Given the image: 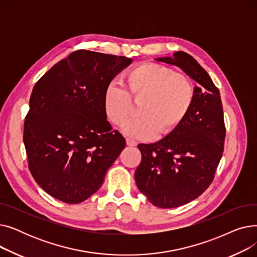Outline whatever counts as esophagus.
I'll return each mask as SVG.
<instances>
[{
    "label": "esophagus",
    "instance_id": "obj_1",
    "mask_svg": "<svg viewBox=\"0 0 257 257\" xmlns=\"http://www.w3.org/2000/svg\"><path fill=\"white\" fill-rule=\"evenodd\" d=\"M126 144H127V146H129V147H134V146L138 145V143H137L136 141L130 140V139H127V140H126Z\"/></svg>",
    "mask_w": 257,
    "mask_h": 257
}]
</instances>
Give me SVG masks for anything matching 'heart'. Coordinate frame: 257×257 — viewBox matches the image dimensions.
<instances>
[{
    "label": "heart",
    "instance_id": "1",
    "mask_svg": "<svg viewBox=\"0 0 257 257\" xmlns=\"http://www.w3.org/2000/svg\"><path fill=\"white\" fill-rule=\"evenodd\" d=\"M126 90L108 84L103 94L105 114L111 124L123 126L132 111V102H141V117L131 120L123 131L138 140H151L156 134L168 136L190 111L194 86L185 75L175 74L170 67L144 63L126 74Z\"/></svg>",
    "mask_w": 257,
    "mask_h": 257
}]
</instances>
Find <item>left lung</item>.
Instances as JSON below:
<instances>
[{"label": "left lung", "instance_id": "left-lung-1", "mask_svg": "<svg viewBox=\"0 0 257 257\" xmlns=\"http://www.w3.org/2000/svg\"><path fill=\"white\" fill-rule=\"evenodd\" d=\"M155 60L178 66L198 83L182 123L159 142L138 146L139 190L153 205L174 208L198 198L213 180L224 150L223 106L219 89L193 56L178 51Z\"/></svg>", "mask_w": 257, "mask_h": 257}]
</instances>
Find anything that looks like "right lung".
Here are the masks:
<instances>
[{"instance_id":"obj_1","label":"right lung","mask_w":257,"mask_h":257,"mask_svg":"<svg viewBox=\"0 0 257 257\" xmlns=\"http://www.w3.org/2000/svg\"><path fill=\"white\" fill-rule=\"evenodd\" d=\"M131 58L80 50L60 60L33 87L24 144L34 180L52 197L81 203L101 187L126 146L111 131L103 94Z\"/></svg>"}]
</instances>
